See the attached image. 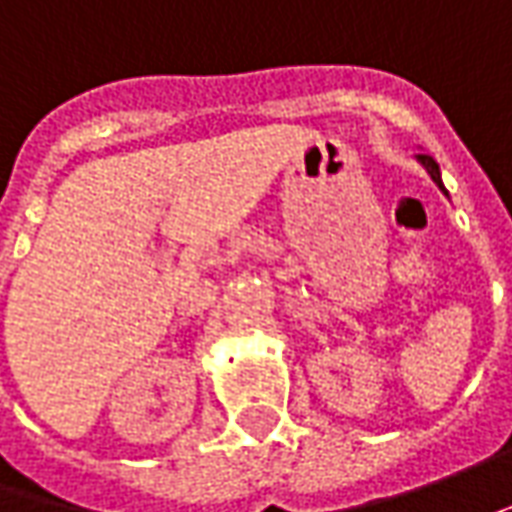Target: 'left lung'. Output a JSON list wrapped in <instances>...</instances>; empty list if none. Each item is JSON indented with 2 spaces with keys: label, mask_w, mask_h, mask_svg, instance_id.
I'll use <instances>...</instances> for the list:
<instances>
[{
  "label": "left lung",
  "mask_w": 512,
  "mask_h": 512,
  "mask_svg": "<svg viewBox=\"0 0 512 512\" xmlns=\"http://www.w3.org/2000/svg\"><path fill=\"white\" fill-rule=\"evenodd\" d=\"M417 162H420L423 168L429 170V176L434 179V184H437V187H440V190L446 193V187H443V179H440V165H437V162H434L429 154H417Z\"/></svg>",
  "instance_id": "obj_1"
}]
</instances>
